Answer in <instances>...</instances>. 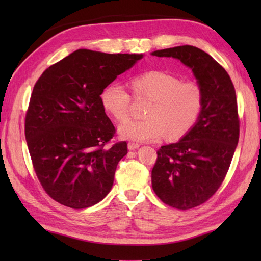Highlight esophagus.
I'll list each match as a JSON object with an SVG mask.
<instances>
[{
  "label": "esophagus",
  "mask_w": 261,
  "mask_h": 261,
  "mask_svg": "<svg viewBox=\"0 0 261 261\" xmlns=\"http://www.w3.org/2000/svg\"><path fill=\"white\" fill-rule=\"evenodd\" d=\"M139 147H140L139 143H136V142L127 143V149H129V150H136V149H138Z\"/></svg>",
  "instance_id": "esophagus-1"
}]
</instances>
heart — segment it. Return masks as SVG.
Instances as JSON below:
<instances>
[{"label":"heart","mask_w":261,"mask_h":261,"mask_svg":"<svg viewBox=\"0 0 261 261\" xmlns=\"http://www.w3.org/2000/svg\"><path fill=\"white\" fill-rule=\"evenodd\" d=\"M137 96L152 99L146 120H130L119 126L122 138L134 141H158L167 135L170 140L185 136L202 113L204 93L196 82H182L164 71L151 70L134 80ZM102 107L116 121L129 118L131 95L119 82L105 86L101 93Z\"/></svg>","instance_id":"b5f03b06"}]
</instances>
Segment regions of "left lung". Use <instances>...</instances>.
<instances>
[{"mask_svg": "<svg viewBox=\"0 0 261 261\" xmlns=\"http://www.w3.org/2000/svg\"><path fill=\"white\" fill-rule=\"evenodd\" d=\"M152 55L180 60L203 88L198 121L178 142L159 149L151 171L153 192L165 204L193 208L214 195L229 170L240 132L236 90L222 66L196 47L178 46Z\"/></svg>", "mask_w": 261, "mask_h": 261, "instance_id": "left-lung-1", "label": "left lung"}]
</instances>
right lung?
Listing matches in <instances>:
<instances>
[{
  "mask_svg": "<svg viewBox=\"0 0 261 261\" xmlns=\"http://www.w3.org/2000/svg\"><path fill=\"white\" fill-rule=\"evenodd\" d=\"M142 57L79 49L39 77L25 114V140L38 179L56 202L86 208L112 188L127 145L107 147L115 127L101 93Z\"/></svg>",
  "mask_w": 261,
  "mask_h": 261,
  "instance_id": "1",
  "label": "right lung"
}]
</instances>
